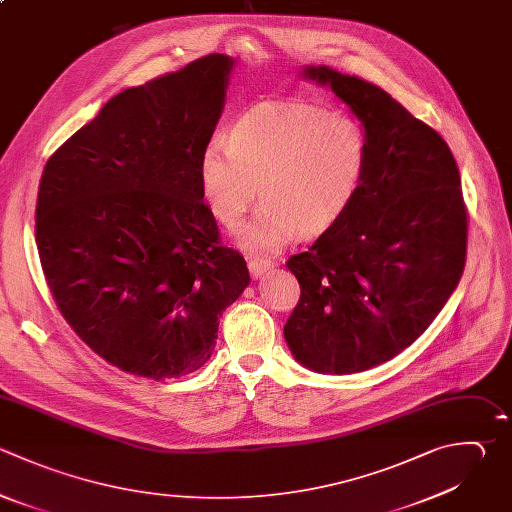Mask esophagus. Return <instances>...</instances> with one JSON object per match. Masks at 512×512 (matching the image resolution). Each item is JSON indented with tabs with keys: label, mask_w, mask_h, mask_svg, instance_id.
Returning a JSON list of instances; mask_svg holds the SVG:
<instances>
[{
	"label": "esophagus",
	"mask_w": 512,
	"mask_h": 512,
	"mask_svg": "<svg viewBox=\"0 0 512 512\" xmlns=\"http://www.w3.org/2000/svg\"><path fill=\"white\" fill-rule=\"evenodd\" d=\"M274 264L270 260H260V258H252L248 260V268H250V274L252 278H260L264 272H268Z\"/></svg>",
	"instance_id": "1"
}]
</instances>
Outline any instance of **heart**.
Instances as JSON below:
<instances>
[{"label": "heart", "mask_w": 512, "mask_h": 512, "mask_svg": "<svg viewBox=\"0 0 512 512\" xmlns=\"http://www.w3.org/2000/svg\"><path fill=\"white\" fill-rule=\"evenodd\" d=\"M370 168L364 124L320 106L274 102L244 114L230 138L214 136L200 158L204 198L224 226L254 204L236 244L254 256L276 254L300 232L314 238L332 228L360 192Z\"/></svg>", "instance_id": "b5f03b06"}]
</instances>
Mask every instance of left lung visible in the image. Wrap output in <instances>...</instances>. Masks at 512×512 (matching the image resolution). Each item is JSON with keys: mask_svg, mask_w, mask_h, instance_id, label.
Instances as JSON below:
<instances>
[{"mask_svg": "<svg viewBox=\"0 0 512 512\" xmlns=\"http://www.w3.org/2000/svg\"><path fill=\"white\" fill-rule=\"evenodd\" d=\"M302 76L364 124L370 168L340 220L286 262L300 300L284 338L306 368L352 374L400 354L438 316L464 270L468 214L438 132L362 78L328 66Z\"/></svg>", "mask_w": 512, "mask_h": 512, "instance_id": "8db88e82", "label": "left lung"}]
</instances>
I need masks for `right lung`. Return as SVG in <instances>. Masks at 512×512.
<instances>
[{"label": "right lung", "instance_id": "obj_1", "mask_svg": "<svg viewBox=\"0 0 512 512\" xmlns=\"http://www.w3.org/2000/svg\"><path fill=\"white\" fill-rule=\"evenodd\" d=\"M232 68L210 54L124 90L44 168L46 282L72 330L124 372L166 380L204 366L222 312L250 284L200 186Z\"/></svg>", "mask_w": 512, "mask_h": 512}]
</instances>
